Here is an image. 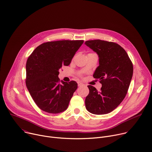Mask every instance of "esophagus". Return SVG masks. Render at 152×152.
Here are the masks:
<instances>
[{
  "instance_id": "1",
  "label": "esophagus",
  "mask_w": 152,
  "mask_h": 152,
  "mask_svg": "<svg viewBox=\"0 0 152 152\" xmlns=\"http://www.w3.org/2000/svg\"><path fill=\"white\" fill-rule=\"evenodd\" d=\"M77 84H78V86H79V87L82 86V85H83V84H82L81 82H77Z\"/></svg>"
}]
</instances>
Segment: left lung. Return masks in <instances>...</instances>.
Instances as JSON below:
<instances>
[{
  "mask_svg": "<svg viewBox=\"0 0 152 152\" xmlns=\"http://www.w3.org/2000/svg\"><path fill=\"white\" fill-rule=\"evenodd\" d=\"M85 44L98 55L99 65L93 77L102 84L100 91L88 86L86 107L94 115L107 114L126 97L133 76V64L125 50L116 43L97 39L87 40Z\"/></svg>",
  "mask_w": 152,
  "mask_h": 152,
  "instance_id": "1",
  "label": "left lung"
}]
</instances>
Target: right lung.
Returning <instances> with one entry per match:
<instances>
[{"instance_id": "add662e5", "label": "right lung", "mask_w": 152, "mask_h": 152, "mask_svg": "<svg viewBox=\"0 0 152 152\" xmlns=\"http://www.w3.org/2000/svg\"><path fill=\"white\" fill-rule=\"evenodd\" d=\"M83 40H58L42 44L31 54L26 64V86L37 107L49 113L67 108L77 88L76 81H61L59 70L70 65Z\"/></svg>"}]
</instances>
